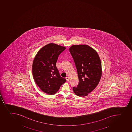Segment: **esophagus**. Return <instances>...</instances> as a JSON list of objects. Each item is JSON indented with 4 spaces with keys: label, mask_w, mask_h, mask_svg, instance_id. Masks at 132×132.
Segmentation results:
<instances>
[{
    "label": "esophagus",
    "mask_w": 132,
    "mask_h": 132,
    "mask_svg": "<svg viewBox=\"0 0 132 132\" xmlns=\"http://www.w3.org/2000/svg\"><path fill=\"white\" fill-rule=\"evenodd\" d=\"M69 77H65V79L67 80V81H69Z\"/></svg>",
    "instance_id": "1"
}]
</instances>
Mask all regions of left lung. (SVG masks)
Instances as JSON below:
<instances>
[{"instance_id": "left-lung-1", "label": "left lung", "mask_w": 132, "mask_h": 132, "mask_svg": "<svg viewBox=\"0 0 132 132\" xmlns=\"http://www.w3.org/2000/svg\"><path fill=\"white\" fill-rule=\"evenodd\" d=\"M77 70L79 84L73 88L78 96H86L99 84L102 76V65L97 52L86 45H73L69 48Z\"/></svg>"}]
</instances>
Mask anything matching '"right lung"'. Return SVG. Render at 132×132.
<instances>
[{"instance_id": "add662e5", "label": "right lung", "mask_w": 132, "mask_h": 132, "mask_svg": "<svg viewBox=\"0 0 132 132\" xmlns=\"http://www.w3.org/2000/svg\"><path fill=\"white\" fill-rule=\"evenodd\" d=\"M65 48L49 44L38 51L32 63V72L36 84L44 93L53 95L66 81L61 77L56 66L58 56Z\"/></svg>"}]
</instances>
